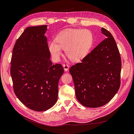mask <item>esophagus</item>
<instances>
[{
    "mask_svg": "<svg viewBox=\"0 0 134 134\" xmlns=\"http://www.w3.org/2000/svg\"><path fill=\"white\" fill-rule=\"evenodd\" d=\"M63 68H64V70L65 71H68V70L69 69V67H70L68 64H63Z\"/></svg>",
    "mask_w": 134,
    "mask_h": 134,
    "instance_id": "34e87169",
    "label": "esophagus"
}]
</instances>
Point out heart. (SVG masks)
<instances>
[{
  "mask_svg": "<svg viewBox=\"0 0 134 134\" xmlns=\"http://www.w3.org/2000/svg\"><path fill=\"white\" fill-rule=\"evenodd\" d=\"M93 40L92 33L88 29H67L58 33L55 41H50L47 47L55 61L60 60L62 49L72 60L78 61L87 55Z\"/></svg>",
  "mask_w": 134,
  "mask_h": 134,
  "instance_id": "heart-1",
  "label": "heart"
}]
</instances>
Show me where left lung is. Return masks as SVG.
Wrapping results in <instances>:
<instances>
[{"label":"left lung","mask_w":134,"mask_h":134,"mask_svg":"<svg viewBox=\"0 0 134 134\" xmlns=\"http://www.w3.org/2000/svg\"><path fill=\"white\" fill-rule=\"evenodd\" d=\"M106 38L84 57L81 63L72 66L77 100L85 107L98 108L108 103L120 87L121 59L111 34L101 28Z\"/></svg>","instance_id":"left-lung-1"}]
</instances>
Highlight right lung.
Returning a JSON list of instances; mask_svg holds the SVG:
<instances>
[{
    "label": "right lung",
    "mask_w": 134,
    "mask_h": 134,
    "mask_svg": "<svg viewBox=\"0 0 134 134\" xmlns=\"http://www.w3.org/2000/svg\"><path fill=\"white\" fill-rule=\"evenodd\" d=\"M47 28H26L13 47L11 62L16 96L27 108L37 111H46L55 104L58 83L64 72L61 64H53L50 59Z\"/></svg>",
    "instance_id": "1"
}]
</instances>
